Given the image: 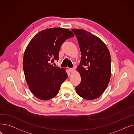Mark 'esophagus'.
I'll return each mask as SVG.
<instances>
[{
	"mask_svg": "<svg viewBox=\"0 0 134 134\" xmlns=\"http://www.w3.org/2000/svg\"><path fill=\"white\" fill-rule=\"evenodd\" d=\"M69 72H70L71 73H73L74 72V71H75V69H74V68H69Z\"/></svg>",
	"mask_w": 134,
	"mask_h": 134,
	"instance_id": "esophagus-1",
	"label": "esophagus"
}]
</instances>
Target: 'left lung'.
<instances>
[{
    "label": "left lung",
    "mask_w": 134,
    "mask_h": 134,
    "mask_svg": "<svg viewBox=\"0 0 134 134\" xmlns=\"http://www.w3.org/2000/svg\"><path fill=\"white\" fill-rule=\"evenodd\" d=\"M80 47L81 58L77 71L81 81L75 87L77 94L84 99L92 100L105 91L111 76V58L102 40L82 29H72Z\"/></svg>",
    "instance_id": "left-lung-1"
}]
</instances>
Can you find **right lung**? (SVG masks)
<instances>
[{
	"label": "right lung",
	"instance_id": "1",
	"mask_svg": "<svg viewBox=\"0 0 134 134\" xmlns=\"http://www.w3.org/2000/svg\"><path fill=\"white\" fill-rule=\"evenodd\" d=\"M74 36L67 28H48L35 35L28 43L23 68L29 89L39 99L45 101L55 97L67 78L66 69L54 67L50 62L59 60L62 44Z\"/></svg>",
	"mask_w": 134,
	"mask_h": 134
}]
</instances>
